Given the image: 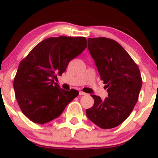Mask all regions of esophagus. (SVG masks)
Returning <instances> with one entry per match:
<instances>
[{"instance_id": "esophagus-1", "label": "esophagus", "mask_w": 158, "mask_h": 158, "mask_svg": "<svg viewBox=\"0 0 158 158\" xmlns=\"http://www.w3.org/2000/svg\"><path fill=\"white\" fill-rule=\"evenodd\" d=\"M79 95H80V96H85V95H87V94L85 93V92H83V91H79Z\"/></svg>"}]
</instances>
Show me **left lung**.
Wrapping results in <instances>:
<instances>
[{
	"label": "left lung",
	"instance_id": "left-lung-1",
	"mask_svg": "<svg viewBox=\"0 0 158 158\" xmlns=\"http://www.w3.org/2000/svg\"><path fill=\"white\" fill-rule=\"evenodd\" d=\"M88 49L95 61L108 97L91 95L93 107L86 109L88 118L103 129L118 126L131 113L138 100L142 78L129 54L113 39L88 38Z\"/></svg>",
	"mask_w": 158,
	"mask_h": 158
}]
</instances>
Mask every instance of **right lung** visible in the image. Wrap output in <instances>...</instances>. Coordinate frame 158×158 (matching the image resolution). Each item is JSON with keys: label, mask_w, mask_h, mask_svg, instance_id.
<instances>
[{"label": "right lung", "mask_w": 158, "mask_h": 158, "mask_svg": "<svg viewBox=\"0 0 158 158\" xmlns=\"http://www.w3.org/2000/svg\"><path fill=\"white\" fill-rule=\"evenodd\" d=\"M86 47L85 37H51L41 41L21 61L13 87L21 111L30 120L44 124L57 118L79 95L77 90L68 91L54 81Z\"/></svg>", "instance_id": "add662e5"}]
</instances>
